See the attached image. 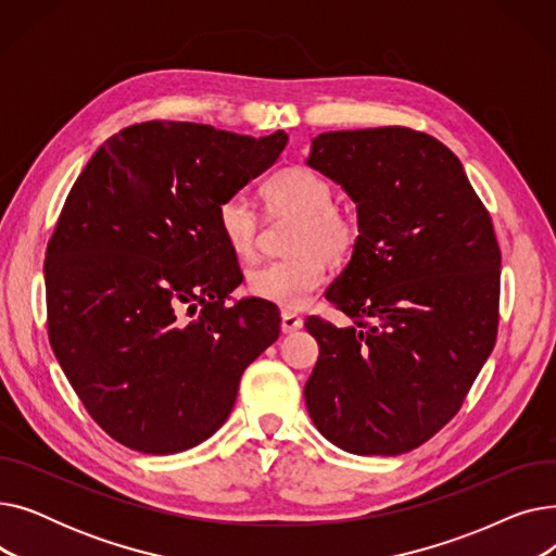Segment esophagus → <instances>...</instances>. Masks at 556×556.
Here are the masks:
<instances>
[{"label": "esophagus", "instance_id": "esophagus-1", "mask_svg": "<svg viewBox=\"0 0 556 556\" xmlns=\"http://www.w3.org/2000/svg\"><path fill=\"white\" fill-rule=\"evenodd\" d=\"M302 325H304V319L300 315L290 313V311L281 313V333H295L302 329Z\"/></svg>", "mask_w": 556, "mask_h": 556}]
</instances>
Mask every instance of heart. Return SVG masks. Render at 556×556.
<instances>
[{
  "mask_svg": "<svg viewBox=\"0 0 556 556\" xmlns=\"http://www.w3.org/2000/svg\"><path fill=\"white\" fill-rule=\"evenodd\" d=\"M263 195L273 212L298 214L286 258L266 261L248 273L250 293L281 308H302L329 279V258H344L358 241V223L346 210L333 204V187L323 175L290 166L263 185ZM227 248L239 258L256 250L258 214L254 204L233 193L225 198L216 214Z\"/></svg>",
  "mask_w": 556,
  "mask_h": 556,
  "instance_id": "heart-1",
  "label": "heart"
}]
</instances>
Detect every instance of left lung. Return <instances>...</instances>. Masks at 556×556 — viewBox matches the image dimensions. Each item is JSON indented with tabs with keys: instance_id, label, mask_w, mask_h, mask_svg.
I'll return each mask as SVG.
<instances>
[{
	"instance_id": "left-lung-1",
	"label": "left lung",
	"mask_w": 556,
	"mask_h": 556,
	"mask_svg": "<svg viewBox=\"0 0 556 556\" xmlns=\"http://www.w3.org/2000/svg\"><path fill=\"white\" fill-rule=\"evenodd\" d=\"M306 164L356 202L352 261L308 317L319 344L304 399L317 430L356 455L421 446L462 407L498 333L501 248L462 162L426 132H323Z\"/></svg>"
}]
</instances>
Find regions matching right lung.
Returning a JSON list of instances; mask_svg holds the SVG:
<instances>
[{
	"label": "right lung",
	"mask_w": 556,
	"mask_h": 556,
	"mask_svg": "<svg viewBox=\"0 0 556 556\" xmlns=\"http://www.w3.org/2000/svg\"><path fill=\"white\" fill-rule=\"evenodd\" d=\"M286 141L283 130L254 139L146 122L112 135L74 182L45 258L49 342L119 444L151 455L198 446L279 338L270 302L225 304L243 275L216 214Z\"/></svg>",
	"instance_id": "obj_1"
}]
</instances>
